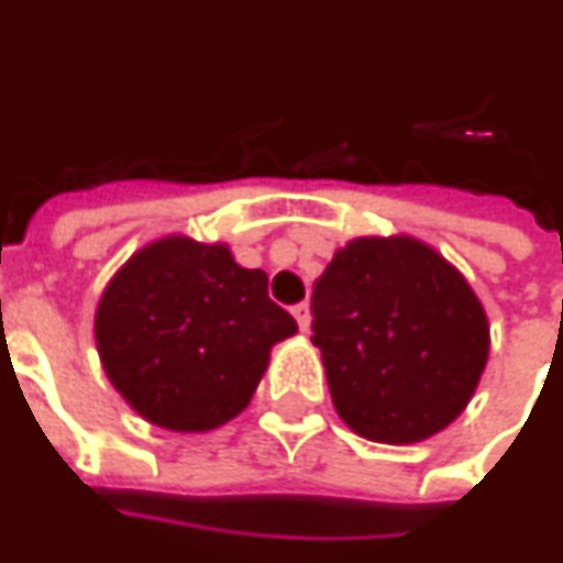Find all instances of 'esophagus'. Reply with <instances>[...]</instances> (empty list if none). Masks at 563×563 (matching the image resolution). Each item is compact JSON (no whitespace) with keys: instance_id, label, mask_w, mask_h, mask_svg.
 <instances>
[{"instance_id":"esophagus-1","label":"esophagus","mask_w":563,"mask_h":563,"mask_svg":"<svg viewBox=\"0 0 563 563\" xmlns=\"http://www.w3.org/2000/svg\"><path fill=\"white\" fill-rule=\"evenodd\" d=\"M291 316H295L300 330H310V307H307V303H295V307H291Z\"/></svg>"}]
</instances>
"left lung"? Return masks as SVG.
Listing matches in <instances>:
<instances>
[{
	"label": "left lung",
	"instance_id": "8db88e82",
	"mask_svg": "<svg viewBox=\"0 0 563 563\" xmlns=\"http://www.w3.org/2000/svg\"><path fill=\"white\" fill-rule=\"evenodd\" d=\"M312 345L336 413L375 443H419L461 416L490 330L470 283L413 239H357L312 286Z\"/></svg>",
	"mask_w": 563,
	"mask_h": 563
}]
</instances>
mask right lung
<instances>
[{"label": "right lung", "instance_id": "add662e5", "mask_svg": "<svg viewBox=\"0 0 563 563\" xmlns=\"http://www.w3.org/2000/svg\"><path fill=\"white\" fill-rule=\"evenodd\" d=\"M295 330L265 272L242 268L224 244L179 235L135 253L97 310L106 375L170 431H209L242 413L272 345Z\"/></svg>", "mask_w": 563, "mask_h": 563}]
</instances>
